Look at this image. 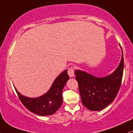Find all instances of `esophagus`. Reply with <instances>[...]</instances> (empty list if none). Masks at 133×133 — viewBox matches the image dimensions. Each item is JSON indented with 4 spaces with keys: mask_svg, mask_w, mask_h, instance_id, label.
I'll use <instances>...</instances> for the list:
<instances>
[{
    "mask_svg": "<svg viewBox=\"0 0 133 133\" xmlns=\"http://www.w3.org/2000/svg\"><path fill=\"white\" fill-rule=\"evenodd\" d=\"M68 73L70 77H73V76H74V67L71 66V68H69Z\"/></svg>",
    "mask_w": 133,
    "mask_h": 133,
    "instance_id": "obj_1",
    "label": "esophagus"
}]
</instances>
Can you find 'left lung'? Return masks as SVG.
<instances>
[{
  "label": "left lung",
  "instance_id": "left-lung-1",
  "mask_svg": "<svg viewBox=\"0 0 133 133\" xmlns=\"http://www.w3.org/2000/svg\"><path fill=\"white\" fill-rule=\"evenodd\" d=\"M124 70L122 51L121 62L115 71L105 77H96L85 72L75 71L82 103L91 111H101L113 101L121 85Z\"/></svg>",
  "mask_w": 133,
  "mask_h": 133
}]
</instances>
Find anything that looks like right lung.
Masks as SVG:
<instances>
[{"mask_svg":"<svg viewBox=\"0 0 133 133\" xmlns=\"http://www.w3.org/2000/svg\"><path fill=\"white\" fill-rule=\"evenodd\" d=\"M67 72V70L62 72L54 81L48 92L37 98L25 97L15 88L21 103L30 112L37 115L47 116L54 114L62 104V90L69 79Z\"/></svg>","mask_w":133,"mask_h":133,"instance_id":"obj_1","label":"right lung"}]
</instances>
